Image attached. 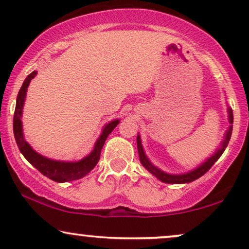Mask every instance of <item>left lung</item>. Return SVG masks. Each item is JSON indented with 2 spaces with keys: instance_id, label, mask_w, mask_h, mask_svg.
Wrapping results in <instances>:
<instances>
[{
  "instance_id": "1",
  "label": "left lung",
  "mask_w": 249,
  "mask_h": 249,
  "mask_svg": "<svg viewBox=\"0 0 249 249\" xmlns=\"http://www.w3.org/2000/svg\"><path fill=\"white\" fill-rule=\"evenodd\" d=\"M229 121H230V127L228 129L227 134H226V139L222 142V147H221L219 151H217L215 154H214L212 158H210L205 163H203L202 165L198 166V168L194 170L192 172L186 173V175H179V176H175V175H168V173L161 171L158 168H155L154 165L152 164L151 162L148 161V159L145 156V153L142 151V146L141 142V137H137V147H138V154H139V159H141L142 164L145 166L146 169L148 170L152 175H154L156 178L161 180V181L165 182V183H186V182H192L194 180L198 179L199 177H202L203 175L209 171V170L212 168V165L215 163L217 160L220 159V156L223 154L224 149L229 144L231 134H232V124H233V114H232V110H229Z\"/></svg>"
}]
</instances>
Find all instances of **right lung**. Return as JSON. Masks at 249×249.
<instances>
[{
  "mask_svg": "<svg viewBox=\"0 0 249 249\" xmlns=\"http://www.w3.org/2000/svg\"><path fill=\"white\" fill-rule=\"evenodd\" d=\"M36 74V71H33L32 73L28 74V77L26 78L21 88H20L18 97H17L15 115H13V134H15L17 145H18L20 152L22 153V155L25 156L27 161H28L32 165L35 166L42 175L46 176L47 178L52 179L53 181L67 182L71 181V180L83 178V177L86 176L87 173H89L91 170L95 168V165L97 164L104 142L107 141V136L111 134L112 130H113L115 127H117L119 120H114L105 125L103 131H102V135L100 136V138H98L96 144H95L93 152H91L87 158L81 160V161L61 162L53 161V160L44 158V156L34 151V149L30 147L28 142L25 141L22 134V124L21 120H20L22 114V107L23 102H25L27 88L29 86L30 80H32Z\"/></svg>",
  "mask_w": 249,
  "mask_h": 249,
  "instance_id": "add662e5",
  "label": "right lung"
}]
</instances>
